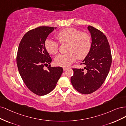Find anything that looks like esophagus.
Segmentation results:
<instances>
[{"mask_svg":"<svg viewBox=\"0 0 126 126\" xmlns=\"http://www.w3.org/2000/svg\"><path fill=\"white\" fill-rule=\"evenodd\" d=\"M67 67H63V71H65L67 70Z\"/></svg>","mask_w":126,"mask_h":126,"instance_id":"esophagus-1","label":"esophagus"}]
</instances>
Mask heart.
Here are the masks:
<instances>
[{
	"mask_svg": "<svg viewBox=\"0 0 126 126\" xmlns=\"http://www.w3.org/2000/svg\"><path fill=\"white\" fill-rule=\"evenodd\" d=\"M56 38L61 43H68L66 54H60L55 59L58 66L66 67L79 60L84 59L88 54L91 47V38L85 32H80L73 28H68L58 32ZM47 51L51 54H55L59 50V43L54 40L47 39L44 42Z\"/></svg>",
	"mask_w": 126,
	"mask_h": 126,
	"instance_id": "b5f03b06",
	"label": "heart"
}]
</instances>
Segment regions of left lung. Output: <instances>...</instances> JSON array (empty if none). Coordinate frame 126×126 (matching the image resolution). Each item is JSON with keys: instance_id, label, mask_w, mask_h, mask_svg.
Listing matches in <instances>:
<instances>
[{"instance_id": "left-lung-1", "label": "left lung", "mask_w": 126, "mask_h": 126, "mask_svg": "<svg viewBox=\"0 0 126 126\" xmlns=\"http://www.w3.org/2000/svg\"><path fill=\"white\" fill-rule=\"evenodd\" d=\"M87 29L91 35L90 50L82 61L83 68H73L71 78L73 86L79 93L89 94L102 85L109 73L112 58L108 40L102 32L92 26Z\"/></svg>"}]
</instances>
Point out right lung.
Segmentation results:
<instances>
[{
    "label": "right lung",
    "mask_w": 126,
    "mask_h": 126,
    "mask_svg": "<svg viewBox=\"0 0 126 126\" xmlns=\"http://www.w3.org/2000/svg\"><path fill=\"white\" fill-rule=\"evenodd\" d=\"M57 27H39L24 35L18 47L17 64L19 74L27 87L34 94L43 96L54 90L63 70L60 66L48 67L52 59L44 42Z\"/></svg>",
    "instance_id": "1"
}]
</instances>
